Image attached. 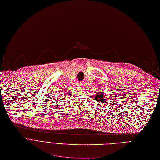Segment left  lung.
Wrapping results in <instances>:
<instances>
[{
    "label": "left lung",
    "instance_id": "left-lung-1",
    "mask_svg": "<svg viewBox=\"0 0 160 160\" xmlns=\"http://www.w3.org/2000/svg\"><path fill=\"white\" fill-rule=\"evenodd\" d=\"M95 100H97L98 102H103V93L102 92H98L97 93V94L96 95L95 97Z\"/></svg>",
    "mask_w": 160,
    "mask_h": 160
}]
</instances>
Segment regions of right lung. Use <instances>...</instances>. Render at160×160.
Instances as JSON below:
<instances>
[{"mask_svg":"<svg viewBox=\"0 0 160 160\" xmlns=\"http://www.w3.org/2000/svg\"><path fill=\"white\" fill-rule=\"evenodd\" d=\"M64 92H65V91H64Z\"/></svg>","mask_w":160,"mask_h":160,"instance_id":"right-lung-1","label":"right lung"}]
</instances>
